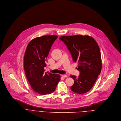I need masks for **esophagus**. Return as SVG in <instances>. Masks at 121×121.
I'll return each mask as SVG.
<instances>
[{"instance_id":"34e87169","label":"esophagus","mask_w":121,"mask_h":121,"mask_svg":"<svg viewBox=\"0 0 121 121\" xmlns=\"http://www.w3.org/2000/svg\"><path fill=\"white\" fill-rule=\"evenodd\" d=\"M61 76L63 78H66V77H67V75H65V74H62L61 75Z\"/></svg>"}]
</instances>
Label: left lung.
Wrapping results in <instances>:
<instances>
[{"mask_svg": "<svg viewBox=\"0 0 121 121\" xmlns=\"http://www.w3.org/2000/svg\"><path fill=\"white\" fill-rule=\"evenodd\" d=\"M67 46L71 53L73 61L78 63V77L71 75L74 84L71 90L82 94L89 91L94 85L102 70L100 50L95 39L88 35L63 36L60 38Z\"/></svg>", "mask_w": 121, "mask_h": 121, "instance_id": "obj_1", "label": "left lung"}]
</instances>
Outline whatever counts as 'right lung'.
Wrapping results in <instances>:
<instances>
[{"label": "right lung", "instance_id": "obj_1", "mask_svg": "<svg viewBox=\"0 0 121 121\" xmlns=\"http://www.w3.org/2000/svg\"><path fill=\"white\" fill-rule=\"evenodd\" d=\"M57 35L35 38L28 44L24 58V68L31 88L37 93L46 95L52 93L60 80L59 74L45 73L46 60Z\"/></svg>", "mask_w": 121, "mask_h": 121}]
</instances>
